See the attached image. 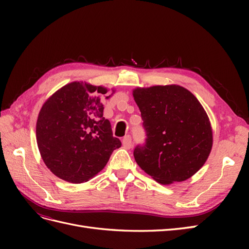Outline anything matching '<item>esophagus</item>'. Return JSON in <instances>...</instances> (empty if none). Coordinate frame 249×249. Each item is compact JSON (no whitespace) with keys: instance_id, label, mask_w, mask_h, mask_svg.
Masks as SVG:
<instances>
[{"instance_id":"obj_1","label":"esophagus","mask_w":249,"mask_h":249,"mask_svg":"<svg viewBox=\"0 0 249 249\" xmlns=\"http://www.w3.org/2000/svg\"><path fill=\"white\" fill-rule=\"evenodd\" d=\"M123 145L126 149H129V148L132 147V138H131L130 135H126V136L124 137V139H123Z\"/></svg>"}]
</instances>
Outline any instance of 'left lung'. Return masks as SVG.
Returning a JSON list of instances; mask_svg holds the SVG:
<instances>
[{"label":"left lung","instance_id":"1","mask_svg":"<svg viewBox=\"0 0 249 249\" xmlns=\"http://www.w3.org/2000/svg\"><path fill=\"white\" fill-rule=\"evenodd\" d=\"M133 96L147 137L134 150L139 167L162 185L190 178L213 145L212 126L201 104L179 85L138 87Z\"/></svg>","mask_w":249,"mask_h":249}]
</instances>
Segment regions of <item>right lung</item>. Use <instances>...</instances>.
Segmentation results:
<instances>
[{
    "mask_svg": "<svg viewBox=\"0 0 249 249\" xmlns=\"http://www.w3.org/2000/svg\"><path fill=\"white\" fill-rule=\"evenodd\" d=\"M107 92L103 86L76 81L42 105L36 124L37 145L44 164L59 178L72 184L87 182L122 146L103 116V96Z\"/></svg>",
    "mask_w": 249,
    "mask_h": 249,
    "instance_id": "add662e5",
    "label": "right lung"
}]
</instances>
